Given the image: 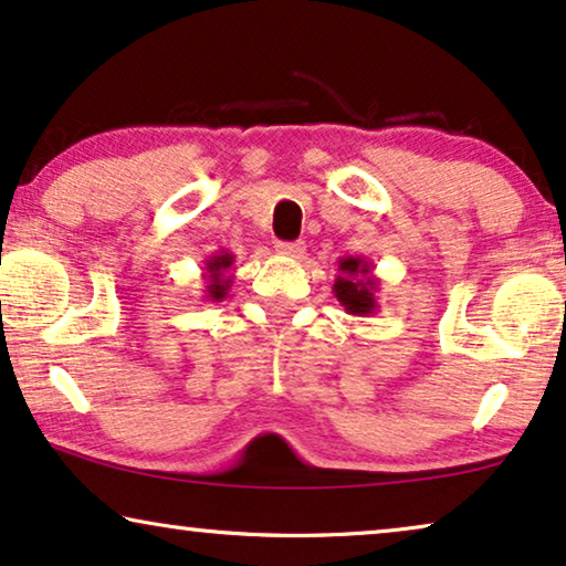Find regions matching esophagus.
I'll use <instances>...</instances> for the list:
<instances>
[{
	"label": "esophagus",
	"instance_id": "obj_1",
	"mask_svg": "<svg viewBox=\"0 0 566 566\" xmlns=\"http://www.w3.org/2000/svg\"><path fill=\"white\" fill-rule=\"evenodd\" d=\"M276 253L287 255V259H300L305 253V243H276Z\"/></svg>",
	"mask_w": 566,
	"mask_h": 566
}]
</instances>
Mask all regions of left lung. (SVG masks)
I'll return each mask as SVG.
<instances>
[{
    "instance_id": "1",
    "label": "left lung",
    "mask_w": 566,
    "mask_h": 566,
    "mask_svg": "<svg viewBox=\"0 0 566 566\" xmlns=\"http://www.w3.org/2000/svg\"><path fill=\"white\" fill-rule=\"evenodd\" d=\"M373 263L361 255H344L338 259V276L334 282V295L349 315H367L378 313V297L375 292L380 290V279L373 274Z\"/></svg>"
}]
</instances>
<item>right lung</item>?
<instances>
[{"label":"right lung","mask_w":566,"mask_h":566,"mask_svg":"<svg viewBox=\"0 0 566 566\" xmlns=\"http://www.w3.org/2000/svg\"><path fill=\"white\" fill-rule=\"evenodd\" d=\"M232 263H235V255L230 251H217L214 255H209L205 261V300L209 303H222L228 297V292L232 287Z\"/></svg>","instance_id":"right-lung-1"}]
</instances>
